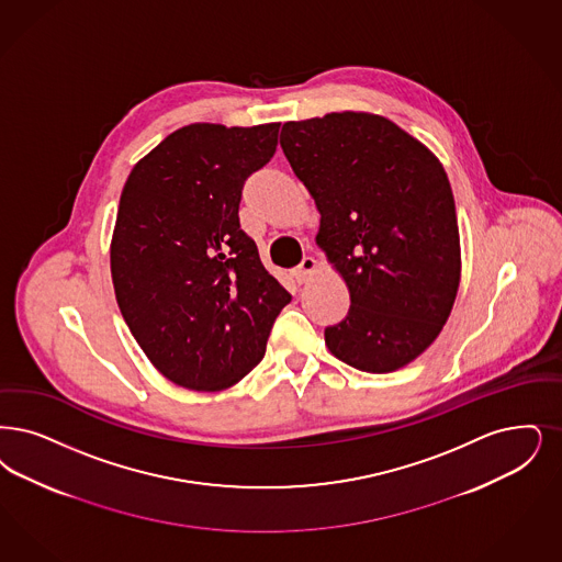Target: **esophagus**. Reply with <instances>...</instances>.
Returning a JSON list of instances; mask_svg holds the SVG:
<instances>
[{
    "label": "esophagus",
    "instance_id": "1",
    "mask_svg": "<svg viewBox=\"0 0 562 562\" xmlns=\"http://www.w3.org/2000/svg\"><path fill=\"white\" fill-rule=\"evenodd\" d=\"M315 270H317V261H315L314 257H303L301 266L292 270V276H294V280H296L299 284H303Z\"/></svg>",
    "mask_w": 562,
    "mask_h": 562
}]
</instances>
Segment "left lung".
<instances>
[{
    "label": "left lung",
    "mask_w": 562,
    "mask_h": 562,
    "mask_svg": "<svg viewBox=\"0 0 562 562\" xmlns=\"http://www.w3.org/2000/svg\"><path fill=\"white\" fill-rule=\"evenodd\" d=\"M280 146L319 211L315 243L351 296L326 347L361 372L404 368L439 337L460 286L443 165L393 121L353 111L289 121Z\"/></svg>",
    "instance_id": "8db88e82"
}]
</instances>
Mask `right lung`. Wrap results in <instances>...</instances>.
Returning a JSON list of instances; mask_svg holds the SVG:
<instances>
[{"label": "right lung", "mask_w": 562, "mask_h": 562, "mask_svg": "<svg viewBox=\"0 0 562 562\" xmlns=\"http://www.w3.org/2000/svg\"><path fill=\"white\" fill-rule=\"evenodd\" d=\"M278 130L186 125L139 158L123 186L114 296L146 358L183 389L243 381L291 303L238 220L243 186L270 162Z\"/></svg>", "instance_id": "right-lung-1"}]
</instances>
